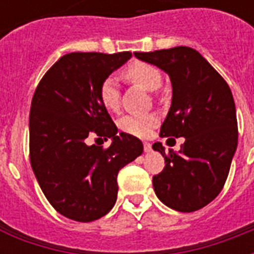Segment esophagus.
<instances>
[{"label": "esophagus", "mask_w": 254, "mask_h": 254, "mask_svg": "<svg viewBox=\"0 0 254 254\" xmlns=\"http://www.w3.org/2000/svg\"><path fill=\"white\" fill-rule=\"evenodd\" d=\"M143 150H145V153H150V151H151V145L147 143V142H145V143H143Z\"/></svg>", "instance_id": "esophagus-1"}]
</instances>
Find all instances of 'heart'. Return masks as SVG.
Segmentation results:
<instances>
[{"label":"heart","mask_w":254,"mask_h":254,"mask_svg":"<svg viewBox=\"0 0 254 254\" xmlns=\"http://www.w3.org/2000/svg\"><path fill=\"white\" fill-rule=\"evenodd\" d=\"M123 77L129 82L139 85L146 90L154 92L162 84V74L153 64L135 61L122 71ZM101 103L108 111H116L120 104V90L115 78H105L99 89ZM157 123V118L153 115H128L119 122L122 131L135 136H146L150 129Z\"/></svg>","instance_id":"obj_1"}]
</instances>
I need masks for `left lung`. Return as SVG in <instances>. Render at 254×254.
<instances>
[{"label":"left lung","instance_id":"left-lung-1","mask_svg":"<svg viewBox=\"0 0 254 254\" xmlns=\"http://www.w3.org/2000/svg\"><path fill=\"white\" fill-rule=\"evenodd\" d=\"M169 75L172 104L161 136L186 138L180 151L157 142L165 168L153 177L155 195L180 212L200 210L219 195L238 143L236 104L221 77L196 50L180 46L153 53H134Z\"/></svg>","mask_w":254,"mask_h":254}]
</instances>
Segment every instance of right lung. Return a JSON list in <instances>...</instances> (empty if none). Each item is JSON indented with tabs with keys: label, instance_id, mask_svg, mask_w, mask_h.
I'll return each instance as SVG.
<instances>
[{
	"label": "right lung",
	"instance_id": "add662e5",
	"mask_svg": "<svg viewBox=\"0 0 254 254\" xmlns=\"http://www.w3.org/2000/svg\"><path fill=\"white\" fill-rule=\"evenodd\" d=\"M132 54H66L44 74L31 103L29 155L50 204L77 222L108 214L118 197V173L143 153L132 135L120 132L99 96L101 82ZM111 139L108 149L88 136Z\"/></svg>",
	"mask_w": 254,
	"mask_h": 254
}]
</instances>
